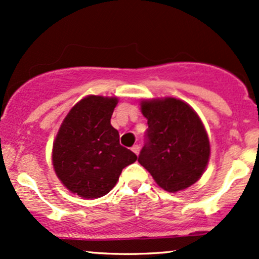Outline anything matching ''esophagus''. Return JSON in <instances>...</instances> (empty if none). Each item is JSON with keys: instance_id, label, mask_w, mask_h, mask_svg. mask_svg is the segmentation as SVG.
Here are the masks:
<instances>
[{"instance_id": "obj_1", "label": "esophagus", "mask_w": 259, "mask_h": 259, "mask_svg": "<svg viewBox=\"0 0 259 259\" xmlns=\"http://www.w3.org/2000/svg\"><path fill=\"white\" fill-rule=\"evenodd\" d=\"M132 151L135 154H139L140 153V146H139V145H134V146L132 147Z\"/></svg>"}]
</instances>
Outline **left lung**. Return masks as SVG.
I'll use <instances>...</instances> for the list:
<instances>
[{
	"instance_id": "obj_1",
	"label": "left lung",
	"mask_w": 259,
	"mask_h": 259,
	"mask_svg": "<svg viewBox=\"0 0 259 259\" xmlns=\"http://www.w3.org/2000/svg\"><path fill=\"white\" fill-rule=\"evenodd\" d=\"M140 105L148 124L140 164L168 192L194 185L210 156L209 139L197 113L175 97L144 100Z\"/></svg>"
}]
</instances>
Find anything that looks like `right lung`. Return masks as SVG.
<instances>
[{"label": "right lung", "instance_id": "obj_1", "mask_svg": "<svg viewBox=\"0 0 259 259\" xmlns=\"http://www.w3.org/2000/svg\"><path fill=\"white\" fill-rule=\"evenodd\" d=\"M118 97L89 95L62 121L52 147V164L61 183L82 198H99L115 186L123 168L138 156L119 144L111 118Z\"/></svg>", "mask_w": 259, "mask_h": 259}]
</instances>
